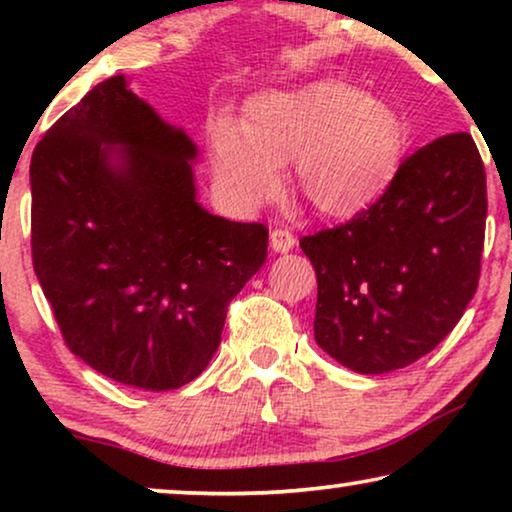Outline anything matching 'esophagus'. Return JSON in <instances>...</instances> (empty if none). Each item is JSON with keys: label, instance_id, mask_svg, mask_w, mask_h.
<instances>
[{"label": "esophagus", "instance_id": "1", "mask_svg": "<svg viewBox=\"0 0 512 512\" xmlns=\"http://www.w3.org/2000/svg\"><path fill=\"white\" fill-rule=\"evenodd\" d=\"M270 247L275 254H286V251H291L293 247H296V237H293L289 230L275 228L270 233Z\"/></svg>", "mask_w": 512, "mask_h": 512}]
</instances>
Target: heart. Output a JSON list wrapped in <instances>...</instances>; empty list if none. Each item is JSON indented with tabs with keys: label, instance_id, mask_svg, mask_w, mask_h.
<instances>
[{
	"label": "heart",
	"instance_id": "heart-1",
	"mask_svg": "<svg viewBox=\"0 0 512 512\" xmlns=\"http://www.w3.org/2000/svg\"><path fill=\"white\" fill-rule=\"evenodd\" d=\"M403 144V121L389 102L331 79L254 95L240 130L216 121L209 132L216 181L237 207L275 198L277 170L296 163L300 195L333 219H352L389 191Z\"/></svg>",
	"mask_w": 512,
	"mask_h": 512
}]
</instances>
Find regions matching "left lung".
I'll return each instance as SVG.
<instances>
[{"label": "left lung", "mask_w": 512, "mask_h": 512, "mask_svg": "<svg viewBox=\"0 0 512 512\" xmlns=\"http://www.w3.org/2000/svg\"><path fill=\"white\" fill-rule=\"evenodd\" d=\"M485 219V165L471 135L405 158L373 207L300 240L317 272V345L361 375L436 349L478 289Z\"/></svg>", "instance_id": "obj_1"}]
</instances>
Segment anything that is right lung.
Instances as JSON below:
<instances>
[{
    "instance_id": "add662e5",
    "label": "right lung",
    "mask_w": 512,
    "mask_h": 512,
    "mask_svg": "<svg viewBox=\"0 0 512 512\" xmlns=\"http://www.w3.org/2000/svg\"><path fill=\"white\" fill-rule=\"evenodd\" d=\"M198 146L132 93L97 83L32 153V261L67 347L128 387L179 389L212 361L268 228L198 202Z\"/></svg>"
}]
</instances>
